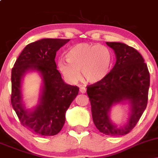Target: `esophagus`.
<instances>
[{
  "instance_id": "34e87169",
  "label": "esophagus",
  "mask_w": 158,
  "mask_h": 158,
  "mask_svg": "<svg viewBox=\"0 0 158 158\" xmlns=\"http://www.w3.org/2000/svg\"><path fill=\"white\" fill-rule=\"evenodd\" d=\"M79 91H80L81 94H85L86 93V88H84V87H81V88H80V89H79Z\"/></svg>"
}]
</instances>
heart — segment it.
Returning <instances> with one entry per match:
<instances>
[{
	"instance_id": "1",
	"label": "heart",
	"mask_w": 158,
	"mask_h": 158,
	"mask_svg": "<svg viewBox=\"0 0 158 158\" xmlns=\"http://www.w3.org/2000/svg\"><path fill=\"white\" fill-rule=\"evenodd\" d=\"M66 59L67 61H58V68L72 84L80 79V70L83 79L88 82H101L108 77L114 64V56L109 48L88 43L76 44L69 49Z\"/></svg>"
}]
</instances>
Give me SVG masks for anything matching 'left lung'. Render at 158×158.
Instances as JSON below:
<instances>
[{
    "instance_id": "1",
    "label": "left lung",
    "mask_w": 158,
    "mask_h": 158,
    "mask_svg": "<svg viewBox=\"0 0 158 158\" xmlns=\"http://www.w3.org/2000/svg\"><path fill=\"white\" fill-rule=\"evenodd\" d=\"M106 44L114 50L117 61L105 80L87 86V94L97 129L106 135L122 136L133 129L147 106L150 75L143 56L135 48L119 42ZM123 101L130 102L131 114L127 124L117 128L109 113L114 104Z\"/></svg>"
}]
</instances>
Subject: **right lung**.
Wrapping results in <instances>:
<instances>
[{
  "label": "right lung",
  "instance_id": "right-lung-1",
  "mask_svg": "<svg viewBox=\"0 0 158 158\" xmlns=\"http://www.w3.org/2000/svg\"><path fill=\"white\" fill-rule=\"evenodd\" d=\"M69 41L43 39L30 43L12 69L11 103L21 125L35 135H57L65 123L66 110L79 94V88L64 83L56 69V52ZM30 69L39 71L43 81L40 104L32 112L24 108L21 94V79Z\"/></svg>",
  "mask_w": 158,
  "mask_h": 158
}]
</instances>
